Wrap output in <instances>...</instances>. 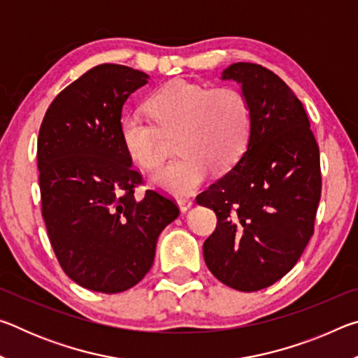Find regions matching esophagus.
Wrapping results in <instances>:
<instances>
[{
	"label": "esophagus",
	"mask_w": 358,
	"mask_h": 358,
	"mask_svg": "<svg viewBox=\"0 0 358 358\" xmlns=\"http://www.w3.org/2000/svg\"><path fill=\"white\" fill-rule=\"evenodd\" d=\"M192 203H194V202L191 201V199H180V201H178V207H180V210H181V213H186V211L192 207Z\"/></svg>",
	"instance_id": "obj_1"
}]
</instances>
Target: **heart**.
Masks as SVG:
<instances>
[{"instance_id": "1", "label": "heart", "mask_w": 358, "mask_h": 358, "mask_svg": "<svg viewBox=\"0 0 358 358\" xmlns=\"http://www.w3.org/2000/svg\"><path fill=\"white\" fill-rule=\"evenodd\" d=\"M148 110L164 134L178 131L175 151L180 156L150 175L156 189L175 197L189 196L210 173L226 171L243 153L250 134L251 110L237 88H208L187 80H173L157 90ZM141 112L120 121V141L132 161L145 169L159 161V131Z\"/></svg>"}]
</instances>
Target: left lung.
<instances>
[{"mask_svg":"<svg viewBox=\"0 0 358 358\" xmlns=\"http://www.w3.org/2000/svg\"><path fill=\"white\" fill-rule=\"evenodd\" d=\"M221 80L240 85L251 126L238 161L197 196L217 216L203 259L226 286L254 292L289 273L311 238L320 201L319 147L303 104L273 72L234 63Z\"/></svg>","mask_w":358,"mask_h":358,"instance_id":"obj_1","label":"left lung"}]
</instances>
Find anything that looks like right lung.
<instances>
[{
    "label": "right lung",
    "mask_w": 358,
    "mask_h": 358,
    "mask_svg": "<svg viewBox=\"0 0 358 358\" xmlns=\"http://www.w3.org/2000/svg\"><path fill=\"white\" fill-rule=\"evenodd\" d=\"M150 76L121 64L90 69L59 93L42 120L38 169L48 238L64 273L102 294L128 290L148 273L157 237L180 215L147 191L120 141L124 102Z\"/></svg>",
    "instance_id": "obj_1"
}]
</instances>
